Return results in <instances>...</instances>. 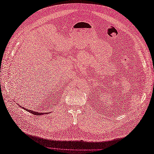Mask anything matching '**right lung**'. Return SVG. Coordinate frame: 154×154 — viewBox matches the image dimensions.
I'll return each instance as SVG.
<instances>
[{
  "mask_svg": "<svg viewBox=\"0 0 154 154\" xmlns=\"http://www.w3.org/2000/svg\"><path fill=\"white\" fill-rule=\"evenodd\" d=\"M23 109H24V107H22ZM26 110H27L28 112H30V113H32V114H35V115H41V114H45V113H44V112H38L37 111L36 112H35V111H33V110H30V109H25ZM47 113V112H46ZM45 113V114H46Z\"/></svg>",
  "mask_w": 154,
  "mask_h": 154,
  "instance_id": "add662e5",
  "label": "right lung"
}]
</instances>
